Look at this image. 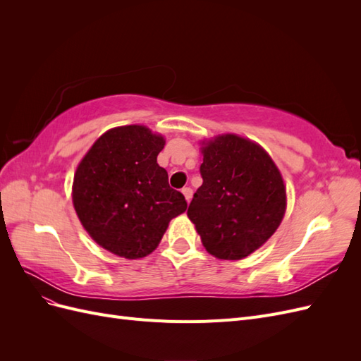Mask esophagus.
I'll return each mask as SVG.
<instances>
[{"label": "esophagus", "instance_id": "1", "mask_svg": "<svg viewBox=\"0 0 361 361\" xmlns=\"http://www.w3.org/2000/svg\"><path fill=\"white\" fill-rule=\"evenodd\" d=\"M182 194L185 195V199H187V202L190 203L191 197H192V190L190 187H185V188H182Z\"/></svg>", "mask_w": 361, "mask_h": 361}]
</instances>
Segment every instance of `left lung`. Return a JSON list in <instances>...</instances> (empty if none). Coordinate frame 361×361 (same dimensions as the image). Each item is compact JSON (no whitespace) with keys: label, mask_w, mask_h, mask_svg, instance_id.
<instances>
[{"label":"left lung","mask_w":361,"mask_h":361,"mask_svg":"<svg viewBox=\"0 0 361 361\" xmlns=\"http://www.w3.org/2000/svg\"><path fill=\"white\" fill-rule=\"evenodd\" d=\"M203 183L188 218L207 253L239 260L274 235L286 211V188L271 157L251 140L218 135L202 147Z\"/></svg>","instance_id":"1"}]
</instances>
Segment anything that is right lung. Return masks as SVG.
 I'll return each mask as SVG.
<instances>
[{
	"mask_svg": "<svg viewBox=\"0 0 361 361\" xmlns=\"http://www.w3.org/2000/svg\"><path fill=\"white\" fill-rule=\"evenodd\" d=\"M166 140L146 126L106 130L75 171L76 215L102 248L125 259L154 251L171 218L187 211L183 194L169 185L157 157Z\"/></svg>",
	"mask_w": 361,
	"mask_h": 361,
	"instance_id": "add662e5",
	"label": "right lung"
}]
</instances>
